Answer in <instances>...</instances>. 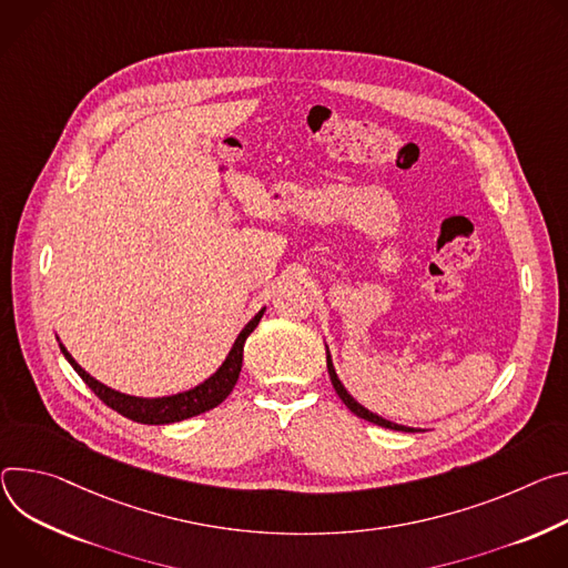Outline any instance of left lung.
Segmentation results:
<instances>
[{"mask_svg": "<svg viewBox=\"0 0 568 568\" xmlns=\"http://www.w3.org/2000/svg\"><path fill=\"white\" fill-rule=\"evenodd\" d=\"M327 347V345H325ZM327 369H329V379H332V384H334V390L338 393V397L343 399V404L354 413V415H358V417H363V419H367V422H372V424H376V426H384V428H393V430H406V433H415V430H419V428H413V426H404V424H395V422H390V419H384V417H379L376 413H372V410H367L365 406H361L347 390H345V386L341 384V379H338V374H336V369H334V363H332V354H329V347H327Z\"/></svg>", "mask_w": 568, "mask_h": 568, "instance_id": "obj_1", "label": "left lung"}]
</instances>
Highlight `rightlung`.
Returning a JSON list of instances; mask_svg holds the SVG:
<instances>
[{
    "instance_id": "right-lung-1",
    "label": "right lung",
    "mask_w": 568,
    "mask_h": 568,
    "mask_svg": "<svg viewBox=\"0 0 568 568\" xmlns=\"http://www.w3.org/2000/svg\"><path fill=\"white\" fill-rule=\"evenodd\" d=\"M266 306L257 313L255 318H252L243 329L241 334L236 336L230 354L225 356V361L221 363V367L207 376V379L194 388L189 390H182V393H175V395H166V397H133V395H125V393H119V390H112L108 388L105 384L97 382L94 376H90L74 358L72 354L65 349V345H60V352L62 356H65L70 361V365L79 372L81 379L92 388V393L105 404L110 406L112 410H116L119 415L129 417L133 422H140V424H173V422H182V419H189V417H196L205 410H212L216 408L234 388L236 379H239V372H241V363H243V345H245V338L255 332V327L260 325L262 316H264Z\"/></svg>"
}]
</instances>
